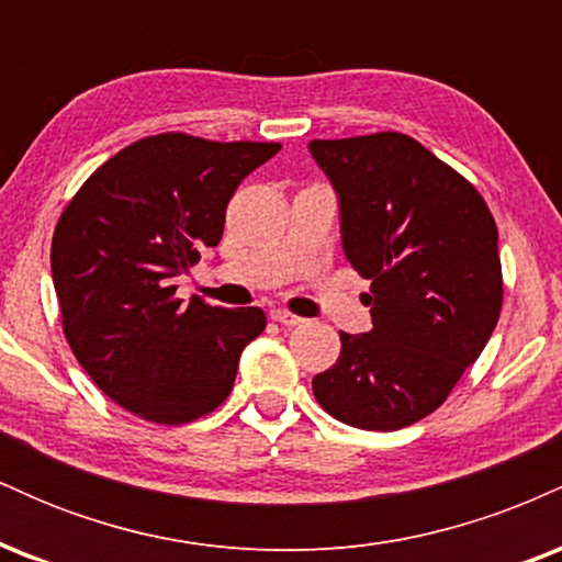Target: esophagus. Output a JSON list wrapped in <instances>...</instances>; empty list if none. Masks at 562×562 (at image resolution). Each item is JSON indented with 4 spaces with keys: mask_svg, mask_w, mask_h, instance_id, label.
Segmentation results:
<instances>
[{
    "mask_svg": "<svg viewBox=\"0 0 562 562\" xmlns=\"http://www.w3.org/2000/svg\"><path fill=\"white\" fill-rule=\"evenodd\" d=\"M274 322H280V325H288V327H295V325H303L301 317H295V314L285 312V308H272V314H269Z\"/></svg>",
    "mask_w": 562,
    "mask_h": 562,
    "instance_id": "1",
    "label": "esophagus"
}]
</instances>
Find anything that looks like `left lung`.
Here are the masks:
<instances>
[{
	"instance_id": "left-lung-1",
	"label": "left lung",
	"mask_w": 562,
	"mask_h": 562,
	"mask_svg": "<svg viewBox=\"0 0 562 562\" xmlns=\"http://www.w3.org/2000/svg\"><path fill=\"white\" fill-rule=\"evenodd\" d=\"M340 205L346 259L370 280L372 330L340 333L312 380L322 409L398 430L438 409L481 357L502 312L496 224L481 192L398 132L312 139Z\"/></svg>"
}]
</instances>
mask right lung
I'll list each match as a JSON object with an SVG mask.
<instances>
[{"label": "right lung", "instance_id": "right-lung-1", "mask_svg": "<svg viewBox=\"0 0 562 562\" xmlns=\"http://www.w3.org/2000/svg\"><path fill=\"white\" fill-rule=\"evenodd\" d=\"M277 142L145 137L97 169L63 211L53 282L63 333L97 389L142 420L182 425L229 396L259 306L177 299V277L222 240L237 184Z\"/></svg>", "mask_w": 562, "mask_h": 562}]
</instances>
